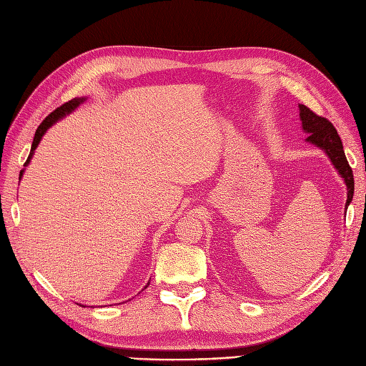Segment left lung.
I'll list each match as a JSON object with an SVG mask.
<instances>
[{
	"instance_id": "left-lung-1",
	"label": "left lung",
	"mask_w": 366,
	"mask_h": 366,
	"mask_svg": "<svg viewBox=\"0 0 366 366\" xmlns=\"http://www.w3.org/2000/svg\"><path fill=\"white\" fill-rule=\"evenodd\" d=\"M299 119L302 122L304 132L308 134L305 140L313 143V145L319 147L320 149H324L331 163L335 164L339 175L345 180V184H347L345 209H347L352 202L354 177H352L351 166L348 164V160L345 157V152H343L342 140L337 134L336 128L328 119L315 114L312 109L307 108L305 105H299Z\"/></svg>"
}]
</instances>
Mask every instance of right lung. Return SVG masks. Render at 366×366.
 <instances>
[{"label": "right lung", "instance_id": "right-lung-1", "mask_svg": "<svg viewBox=\"0 0 366 366\" xmlns=\"http://www.w3.org/2000/svg\"><path fill=\"white\" fill-rule=\"evenodd\" d=\"M85 101V97H76V99H73V101H69L67 104H64V105H61L59 108H56L54 109L53 113H50L46 119L42 120V124L38 127V129H36V132H35V137H33V143H31V149H30V156L27 157V160H26V163H24V166H27L29 163H30V160H31V156H33V152H35V149H36V147L39 145V142H41V139H42V136L46 134V131L53 125V124H56L58 120H61L62 117H65L67 114H70L71 112H74V109L79 107L82 102ZM23 174H24V169L19 172V180H21V177H23ZM149 285V284H148ZM147 285V287H148ZM145 287V289H147Z\"/></svg>", "mask_w": 366, "mask_h": 366}]
</instances>
